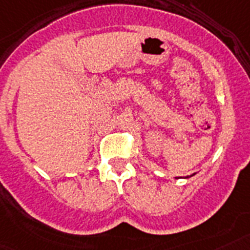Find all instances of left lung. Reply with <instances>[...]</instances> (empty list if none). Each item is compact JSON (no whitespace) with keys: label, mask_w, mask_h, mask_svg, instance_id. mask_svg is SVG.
<instances>
[{"label":"left lung","mask_w":250,"mask_h":250,"mask_svg":"<svg viewBox=\"0 0 250 250\" xmlns=\"http://www.w3.org/2000/svg\"><path fill=\"white\" fill-rule=\"evenodd\" d=\"M194 174H195V173L190 174V176H186V177H184V178H190V177H192V176H194Z\"/></svg>","instance_id":"obj_1"}]
</instances>
